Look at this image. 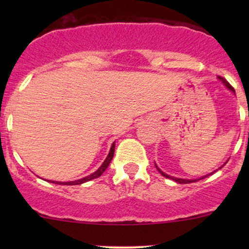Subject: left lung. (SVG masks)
Returning a JSON list of instances; mask_svg holds the SVG:
<instances>
[{"label": "left lung", "mask_w": 249, "mask_h": 249, "mask_svg": "<svg viewBox=\"0 0 249 249\" xmlns=\"http://www.w3.org/2000/svg\"><path fill=\"white\" fill-rule=\"evenodd\" d=\"M218 79L220 80V82L223 83V84L225 85V87L228 88V89L230 90V91H232L233 94H235V90H233V88L231 87V85L229 84V83L227 82V80L224 79V78L223 77H218ZM227 164V162H224V164L222 165V166L219 167V169H222L223 166H224V165ZM155 167H157L158 169V171H159L160 173H161L162 176H164V177H166V178H169V179H172V180H175V182H177V183H179V184H188V183H192V182H195V180H199V179H202V178H205V177H207V176H210V175H212L213 172H215L217 171V170H215V171H213V172H211V173H208V175H206V176H202V177H200V178H197V179H185V178H177V177H173V176H170V175H167V173H165L164 171H161V170L159 169V167L157 166V164H155Z\"/></svg>", "instance_id": "obj_1"}]
</instances>
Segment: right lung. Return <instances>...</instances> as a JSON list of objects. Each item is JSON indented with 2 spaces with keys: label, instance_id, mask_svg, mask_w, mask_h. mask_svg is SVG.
Returning <instances> with one entry per match:
<instances>
[{
  "label": "right lung",
  "instance_id": "1",
  "mask_svg": "<svg viewBox=\"0 0 249 249\" xmlns=\"http://www.w3.org/2000/svg\"><path fill=\"white\" fill-rule=\"evenodd\" d=\"M114 148H115V142H113L112 145H110V149H109L108 155H107V158H106V159H105V161L102 162L101 166H100L99 169H97L94 173H91V175L87 176V177H84V178H80V179L71 180V182H55V180H50V182L55 183V184H61V185H78V184H83V183H85V182H89V180L94 179V178L100 177V176H101L102 173L106 171V169H107V167H108V165L110 164V161H112L113 155H114ZM48 182H49V180H48Z\"/></svg>",
  "mask_w": 249,
  "mask_h": 249
}]
</instances>
